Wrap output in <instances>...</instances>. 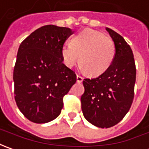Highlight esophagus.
I'll return each mask as SVG.
<instances>
[{
	"mask_svg": "<svg viewBox=\"0 0 149 149\" xmlns=\"http://www.w3.org/2000/svg\"><path fill=\"white\" fill-rule=\"evenodd\" d=\"M83 81V77H81L80 75H77V82H81Z\"/></svg>",
	"mask_w": 149,
	"mask_h": 149,
	"instance_id": "34e87169",
	"label": "esophagus"
}]
</instances>
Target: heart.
<instances>
[{
	"label": "heart",
	"mask_w": 149,
	"mask_h": 149,
	"mask_svg": "<svg viewBox=\"0 0 149 149\" xmlns=\"http://www.w3.org/2000/svg\"><path fill=\"white\" fill-rule=\"evenodd\" d=\"M63 62L68 68L78 60L85 74L95 77L104 73L116 57L115 43L110 37L91 29H86L74 36L71 44H64L61 49Z\"/></svg>",
	"instance_id": "b5f03b06"
}]
</instances>
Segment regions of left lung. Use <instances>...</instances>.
<instances>
[{
  "label": "left lung",
  "mask_w": 149,
  "mask_h": 149,
  "mask_svg": "<svg viewBox=\"0 0 149 149\" xmlns=\"http://www.w3.org/2000/svg\"><path fill=\"white\" fill-rule=\"evenodd\" d=\"M116 46V57L108 70L98 77L83 81L81 97L86 120L99 128L117 125L130 110L134 96L136 68L130 46L124 38L106 28Z\"/></svg>",
  "instance_id": "8db88e82"
}]
</instances>
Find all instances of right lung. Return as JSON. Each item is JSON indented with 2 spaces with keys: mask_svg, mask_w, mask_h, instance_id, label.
<instances>
[{
  "mask_svg": "<svg viewBox=\"0 0 149 149\" xmlns=\"http://www.w3.org/2000/svg\"><path fill=\"white\" fill-rule=\"evenodd\" d=\"M73 32L66 27L44 25L19 45L14 68L15 100L29 120L48 123L60 115L63 96L77 81L63 63L61 49Z\"/></svg>",
  "mask_w": 149,
  "mask_h": 149,
  "instance_id": "right-lung-1",
  "label": "right lung"
}]
</instances>
